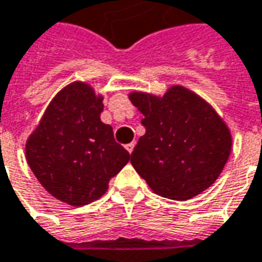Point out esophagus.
Returning a JSON list of instances; mask_svg holds the SVG:
<instances>
[{
	"label": "esophagus",
	"mask_w": 262,
	"mask_h": 262,
	"mask_svg": "<svg viewBox=\"0 0 262 262\" xmlns=\"http://www.w3.org/2000/svg\"><path fill=\"white\" fill-rule=\"evenodd\" d=\"M125 149L129 151V153H132L133 151V149H135V142H132V143H127L125 146Z\"/></svg>",
	"instance_id": "1"
}]
</instances>
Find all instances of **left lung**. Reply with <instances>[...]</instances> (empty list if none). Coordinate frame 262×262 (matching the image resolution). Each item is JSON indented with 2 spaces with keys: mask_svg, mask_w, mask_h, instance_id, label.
Wrapping results in <instances>:
<instances>
[{
  "mask_svg": "<svg viewBox=\"0 0 262 262\" xmlns=\"http://www.w3.org/2000/svg\"><path fill=\"white\" fill-rule=\"evenodd\" d=\"M129 99L146 127L130 163L151 191L183 201L211 187L233 146L231 132L213 106L182 85L163 96L133 91Z\"/></svg>",
  "mask_w": 262,
  "mask_h": 262,
  "instance_id": "8db88e82",
  "label": "left lung"
}]
</instances>
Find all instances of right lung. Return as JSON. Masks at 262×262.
Returning a JSON list of instances; mask_svg holds the SVG:
<instances>
[{
	"label": "right lung",
	"instance_id": "1",
	"mask_svg": "<svg viewBox=\"0 0 262 262\" xmlns=\"http://www.w3.org/2000/svg\"><path fill=\"white\" fill-rule=\"evenodd\" d=\"M103 95L75 80L55 95L27 139L25 159L42 187L74 207L105 194L130 155L100 120Z\"/></svg>",
	"mask_w": 262,
	"mask_h": 262
}]
</instances>
